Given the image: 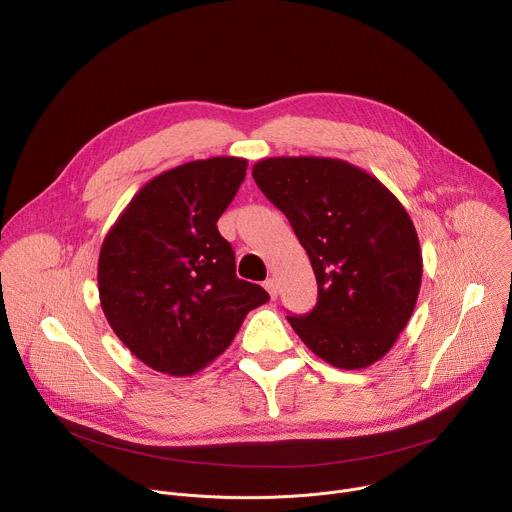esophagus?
<instances>
[{"instance_id":"obj_1","label":"esophagus","mask_w":512,"mask_h":512,"mask_svg":"<svg viewBox=\"0 0 512 512\" xmlns=\"http://www.w3.org/2000/svg\"><path fill=\"white\" fill-rule=\"evenodd\" d=\"M263 285H265V289L269 291L271 300H275V298H277V287H279V285H277V279H275V277H269Z\"/></svg>"}]
</instances>
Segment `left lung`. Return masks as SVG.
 Masks as SVG:
<instances>
[{"mask_svg": "<svg viewBox=\"0 0 512 512\" xmlns=\"http://www.w3.org/2000/svg\"><path fill=\"white\" fill-rule=\"evenodd\" d=\"M253 178L294 227L318 281L316 308L287 322L332 367H371L405 330L421 287V247L405 206L336 158H265Z\"/></svg>", "mask_w": 512, "mask_h": 512, "instance_id": "8db88e82", "label": "left lung"}]
</instances>
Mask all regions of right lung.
I'll use <instances>...</instances> for the list:
<instances>
[{
  "label": "right lung",
  "mask_w": 512,
  "mask_h": 512,
  "mask_svg": "<svg viewBox=\"0 0 512 512\" xmlns=\"http://www.w3.org/2000/svg\"><path fill=\"white\" fill-rule=\"evenodd\" d=\"M247 160L216 156L141 186L103 239L99 300L117 338L150 369L188 377L223 354L269 294L235 273L216 221Z\"/></svg>",
  "instance_id": "1"
}]
</instances>
